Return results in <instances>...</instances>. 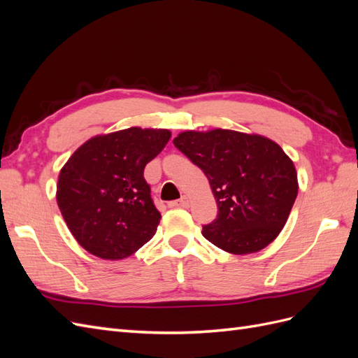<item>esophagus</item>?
<instances>
[{"label": "esophagus", "instance_id": "1", "mask_svg": "<svg viewBox=\"0 0 358 358\" xmlns=\"http://www.w3.org/2000/svg\"><path fill=\"white\" fill-rule=\"evenodd\" d=\"M169 206L170 208H188L189 206V200H188V197H180L179 200H176V201H171V203H169Z\"/></svg>", "mask_w": 358, "mask_h": 358}]
</instances>
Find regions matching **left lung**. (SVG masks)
Here are the masks:
<instances>
[{"label": "left lung", "mask_w": 358, "mask_h": 358, "mask_svg": "<svg viewBox=\"0 0 358 358\" xmlns=\"http://www.w3.org/2000/svg\"><path fill=\"white\" fill-rule=\"evenodd\" d=\"M173 143L209 179L218 204L203 236L222 251L254 254L272 243L288 220L299 192L291 158L259 134L215 128L183 131Z\"/></svg>", "instance_id": "8db88e82"}]
</instances>
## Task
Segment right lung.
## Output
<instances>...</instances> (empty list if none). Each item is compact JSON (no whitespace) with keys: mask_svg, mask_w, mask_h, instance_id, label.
<instances>
[{"mask_svg":"<svg viewBox=\"0 0 358 358\" xmlns=\"http://www.w3.org/2000/svg\"><path fill=\"white\" fill-rule=\"evenodd\" d=\"M171 137L131 127L90 138L59 171L57 201L69 230L90 254L122 259L152 239L161 213L143 178Z\"/></svg>","mask_w":358,"mask_h":358,"instance_id":"right-lung-1","label":"right lung"}]
</instances>
